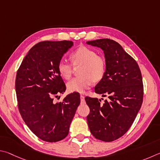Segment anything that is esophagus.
I'll list each match as a JSON object with an SVG mask.
<instances>
[{"mask_svg": "<svg viewBox=\"0 0 160 160\" xmlns=\"http://www.w3.org/2000/svg\"><path fill=\"white\" fill-rule=\"evenodd\" d=\"M80 99H81V102H85V98L82 95H81L80 96Z\"/></svg>", "mask_w": 160, "mask_h": 160, "instance_id": "obj_1", "label": "esophagus"}]
</instances>
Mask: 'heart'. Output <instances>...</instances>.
<instances>
[{
	"label": "heart",
	"mask_w": 160,
	"mask_h": 160,
	"mask_svg": "<svg viewBox=\"0 0 160 160\" xmlns=\"http://www.w3.org/2000/svg\"><path fill=\"white\" fill-rule=\"evenodd\" d=\"M71 60L74 67H80V77L72 78L67 83L69 92L83 93L92 83L101 81L106 72L107 61L103 55H97L94 50L82 46L76 49L71 55ZM65 60H61L58 64V70L64 79H69L73 72V67Z\"/></svg>",
	"instance_id": "1"
}]
</instances>
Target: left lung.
<instances>
[{
	"label": "left lung",
	"instance_id": "left-lung-1",
	"mask_svg": "<svg viewBox=\"0 0 160 160\" xmlns=\"http://www.w3.org/2000/svg\"><path fill=\"white\" fill-rule=\"evenodd\" d=\"M86 43L104 52L107 69L95 92L109 98L102 105L96 98H85L90 108L88 125L95 138L111 142L127 132L141 109L143 98L141 72L136 60L117 42L102 38Z\"/></svg>",
	"mask_w": 160,
	"mask_h": 160
}]
</instances>
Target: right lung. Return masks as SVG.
<instances>
[{"instance_id":"right-lung-1","label":"right lung","mask_w":160,"mask_h":160,"mask_svg":"<svg viewBox=\"0 0 160 160\" xmlns=\"http://www.w3.org/2000/svg\"><path fill=\"white\" fill-rule=\"evenodd\" d=\"M73 44L70 41L39 42L29 50L17 72L19 113L29 129L46 142L60 141L68 135L80 104L77 92L67 95L62 102H53V97L65 92L58 64Z\"/></svg>"}]
</instances>
